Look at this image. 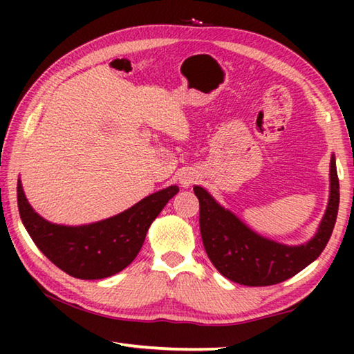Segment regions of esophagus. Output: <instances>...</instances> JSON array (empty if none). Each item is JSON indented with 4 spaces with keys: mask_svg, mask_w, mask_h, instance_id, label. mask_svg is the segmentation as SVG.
Instances as JSON below:
<instances>
[{
    "mask_svg": "<svg viewBox=\"0 0 354 354\" xmlns=\"http://www.w3.org/2000/svg\"><path fill=\"white\" fill-rule=\"evenodd\" d=\"M198 175H196V171L194 170H183L181 173H179V184L183 185V187H190L192 184H195L196 181H198Z\"/></svg>",
    "mask_w": 354,
    "mask_h": 354,
    "instance_id": "esophagus-1",
    "label": "esophagus"
}]
</instances>
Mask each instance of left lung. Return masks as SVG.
Segmentation results:
<instances>
[{"instance_id":"8db88e82","label":"left lung","mask_w":354,"mask_h":354,"mask_svg":"<svg viewBox=\"0 0 354 354\" xmlns=\"http://www.w3.org/2000/svg\"><path fill=\"white\" fill-rule=\"evenodd\" d=\"M200 201V231L214 267L225 278L243 286H272L301 272L325 250L339 209L335 158L329 165V200L315 236L301 245H284L257 234L237 215L220 206L206 189L195 185Z\"/></svg>"}]
</instances>
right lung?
<instances>
[{
	"label": "right lung",
	"mask_w": 354,
	"mask_h": 354,
	"mask_svg": "<svg viewBox=\"0 0 354 354\" xmlns=\"http://www.w3.org/2000/svg\"><path fill=\"white\" fill-rule=\"evenodd\" d=\"M178 192V185H169L113 217L80 226L51 223L40 217L28 203L20 179L17 201L28 234L56 267L73 278L103 279L136 259L148 227Z\"/></svg>",
	"instance_id": "1"
}]
</instances>
